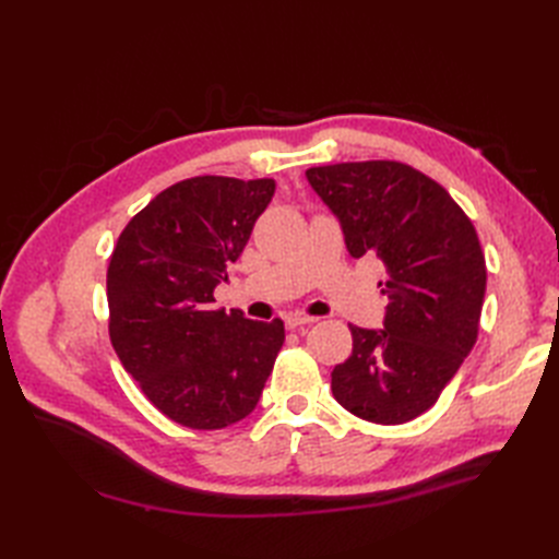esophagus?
<instances>
[{
	"label": "esophagus",
	"mask_w": 559,
	"mask_h": 559,
	"mask_svg": "<svg viewBox=\"0 0 559 559\" xmlns=\"http://www.w3.org/2000/svg\"><path fill=\"white\" fill-rule=\"evenodd\" d=\"M314 317H306V314H294L286 319V326L289 329H306V326H312L314 324Z\"/></svg>",
	"instance_id": "esophagus-1"
}]
</instances>
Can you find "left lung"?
Returning a JSON list of instances; mask_svg holds the SVG:
<instances>
[{"mask_svg":"<svg viewBox=\"0 0 559 559\" xmlns=\"http://www.w3.org/2000/svg\"><path fill=\"white\" fill-rule=\"evenodd\" d=\"M354 259L386 267L384 329L349 326L352 354L331 373L335 401L376 425L427 413L478 341L487 267L478 233L450 193L399 160L310 167Z\"/></svg>","mask_w":559,"mask_h":559,"instance_id":"1","label":"left lung"}]
</instances>
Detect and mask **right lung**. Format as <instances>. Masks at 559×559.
Masks as SVG:
<instances>
[{
  "mask_svg": "<svg viewBox=\"0 0 559 559\" xmlns=\"http://www.w3.org/2000/svg\"><path fill=\"white\" fill-rule=\"evenodd\" d=\"M273 179L191 177L160 191L118 235L107 267L109 337L144 396L173 421L216 431L257 408L277 352L282 319L216 310Z\"/></svg>",
  "mask_w": 559,
  "mask_h": 559,
  "instance_id": "1",
  "label": "right lung"
}]
</instances>
